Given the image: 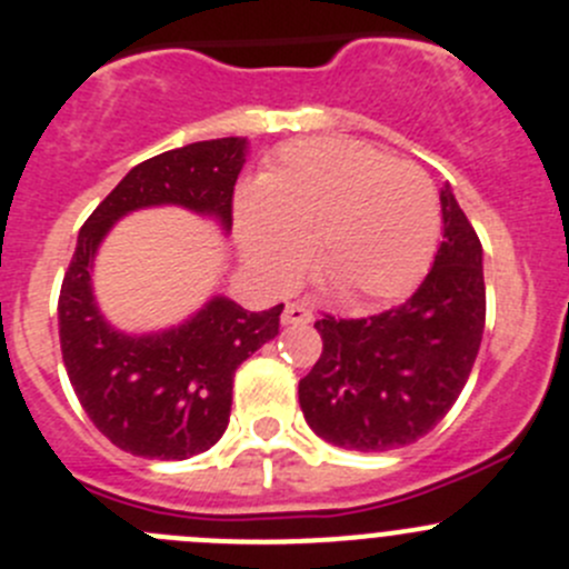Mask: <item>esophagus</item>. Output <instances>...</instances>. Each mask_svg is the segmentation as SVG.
I'll list each match as a JSON object with an SVG mask.
<instances>
[{
    "label": "esophagus",
    "mask_w": 569,
    "mask_h": 569,
    "mask_svg": "<svg viewBox=\"0 0 569 569\" xmlns=\"http://www.w3.org/2000/svg\"><path fill=\"white\" fill-rule=\"evenodd\" d=\"M311 319V308H306L302 302H289V306L283 308V313H280V322L283 325H308Z\"/></svg>",
    "instance_id": "esophagus-1"
}]
</instances>
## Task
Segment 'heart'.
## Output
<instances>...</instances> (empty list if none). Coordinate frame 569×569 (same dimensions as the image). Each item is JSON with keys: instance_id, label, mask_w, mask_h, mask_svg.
I'll use <instances>...</instances> for the list:
<instances>
[{"instance_id": "obj_1", "label": "heart", "mask_w": 569, "mask_h": 569, "mask_svg": "<svg viewBox=\"0 0 569 569\" xmlns=\"http://www.w3.org/2000/svg\"><path fill=\"white\" fill-rule=\"evenodd\" d=\"M236 230L252 267L278 283L300 274L313 239L317 278L367 306L406 295L425 272L439 200L417 163L352 138H302L239 197Z\"/></svg>"}]
</instances>
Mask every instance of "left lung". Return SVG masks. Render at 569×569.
Instances as JSON below:
<instances>
[{
	"instance_id": "obj_1",
	"label": "left lung",
	"mask_w": 569,
	"mask_h": 569,
	"mask_svg": "<svg viewBox=\"0 0 569 569\" xmlns=\"http://www.w3.org/2000/svg\"><path fill=\"white\" fill-rule=\"evenodd\" d=\"M431 272L400 306L313 322L322 356L300 380V408L325 442L361 453L406 448L437 428L465 389L487 322L483 250L450 186Z\"/></svg>"
}]
</instances>
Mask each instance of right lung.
Masks as SVG:
<instances>
[{
	"instance_id": "right-lung-1",
	"label": "right lung",
	"mask_w": 569,
	"mask_h": 569,
	"mask_svg": "<svg viewBox=\"0 0 569 569\" xmlns=\"http://www.w3.org/2000/svg\"><path fill=\"white\" fill-rule=\"evenodd\" d=\"M244 156L247 138L230 136L138 163L77 236L58 300L60 350L80 406L124 453L183 461L213 448L230 422L236 369L278 336L283 302L256 313L217 295L178 328L130 336L99 313L93 256L121 217L152 206L213 217L228 233Z\"/></svg>"
}]
</instances>
